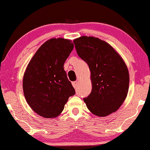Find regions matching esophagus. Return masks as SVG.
<instances>
[{
    "label": "esophagus",
    "mask_w": 150,
    "mask_h": 150,
    "mask_svg": "<svg viewBox=\"0 0 150 150\" xmlns=\"http://www.w3.org/2000/svg\"><path fill=\"white\" fill-rule=\"evenodd\" d=\"M72 84H73V86L74 88H76L77 86V84H78V82H77V81H75V82H72Z\"/></svg>",
    "instance_id": "1"
}]
</instances>
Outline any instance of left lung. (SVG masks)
<instances>
[{
	"label": "left lung",
	"instance_id": "obj_1",
	"mask_svg": "<svg viewBox=\"0 0 150 150\" xmlns=\"http://www.w3.org/2000/svg\"><path fill=\"white\" fill-rule=\"evenodd\" d=\"M77 54L89 66L91 92L84 98L93 115L105 117L117 111L127 96L129 70L112 47L98 38L82 36L74 40Z\"/></svg>",
	"mask_w": 150,
	"mask_h": 150
}]
</instances>
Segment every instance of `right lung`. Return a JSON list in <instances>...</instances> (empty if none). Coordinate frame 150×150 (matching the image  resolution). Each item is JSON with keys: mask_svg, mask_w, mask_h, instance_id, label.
I'll list each match as a JSON object with an SVG mask.
<instances>
[{"mask_svg": "<svg viewBox=\"0 0 150 150\" xmlns=\"http://www.w3.org/2000/svg\"><path fill=\"white\" fill-rule=\"evenodd\" d=\"M74 45L64 38L49 40L27 66L23 79L24 96L34 112L46 118L57 117L75 94L64 65Z\"/></svg>", "mask_w": 150, "mask_h": 150, "instance_id": "right-lung-1", "label": "right lung"}]
</instances>
